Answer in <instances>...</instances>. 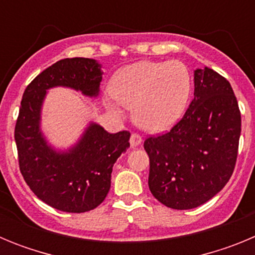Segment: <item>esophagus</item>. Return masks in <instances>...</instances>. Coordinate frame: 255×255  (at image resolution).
<instances>
[{"mask_svg":"<svg viewBox=\"0 0 255 255\" xmlns=\"http://www.w3.org/2000/svg\"><path fill=\"white\" fill-rule=\"evenodd\" d=\"M141 144V136L139 134H131V136H130V145H131L132 148L134 147H138V145H140Z\"/></svg>","mask_w":255,"mask_h":255,"instance_id":"34e87169","label":"esophagus"}]
</instances>
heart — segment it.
<instances>
[{
    "instance_id": "b5f03b06",
    "label": "heart",
    "mask_w": 255,
    "mask_h": 255,
    "mask_svg": "<svg viewBox=\"0 0 255 255\" xmlns=\"http://www.w3.org/2000/svg\"><path fill=\"white\" fill-rule=\"evenodd\" d=\"M110 93L119 105L132 110L139 128L150 132L167 131L188 108L191 76L180 61H139L115 74ZM106 107L112 114H121L110 101Z\"/></svg>"
}]
</instances>
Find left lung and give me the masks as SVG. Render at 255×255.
<instances>
[{"instance_id": "obj_1", "label": "left lung", "mask_w": 255, "mask_h": 255, "mask_svg": "<svg viewBox=\"0 0 255 255\" xmlns=\"http://www.w3.org/2000/svg\"><path fill=\"white\" fill-rule=\"evenodd\" d=\"M242 115L233 88L209 67L194 71V100L168 132L144 141L148 185L168 208L202 206L224 189L234 172Z\"/></svg>"}]
</instances>
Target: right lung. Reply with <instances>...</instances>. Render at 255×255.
<instances>
[{
	"instance_id": "obj_1",
	"label": "right lung",
	"mask_w": 255,
	"mask_h": 255,
	"mask_svg": "<svg viewBox=\"0 0 255 255\" xmlns=\"http://www.w3.org/2000/svg\"><path fill=\"white\" fill-rule=\"evenodd\" d=\"M102 74L93 58H64L42 71L22 94L15 126L20 171L31 191L58 211L83 213L100 206L111 188L115 162L130 147L129 131L110 134L91 123L73 147L56 150L40 129L48 89L65 87L98 97Z\"/></svg>"
}]
</instances>
